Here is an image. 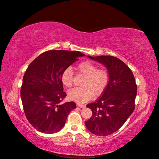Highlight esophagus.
Listing matches in <instances>:
<instances>
[{
    "label": "esophagus",
    "instance_id": "1",
    "mask_svg": "<svg viewBox=\"0 0 159 159\" xmlns=\"http://www.w3.org/2000/svg\"><path fill=\"white\" fill-rule=\"evenodd\" d=\"M78 107H80V108H82V109H83V108L85 107V105H83V104H78Z\"/></svg>",
    "mask_w": 159,
    "mask_h": 159
}]
</instances>
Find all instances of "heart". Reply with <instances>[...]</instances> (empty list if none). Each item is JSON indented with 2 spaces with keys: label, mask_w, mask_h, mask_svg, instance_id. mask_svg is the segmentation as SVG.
Listing matches in <instances>:
<instances>
[{
  "label": "heart",
  "mask_w": 159,
  "mask_h": 159,
  "mask_svg": "<svg viewBox=\"0 0 159 159\" xmlns=\"http://www.w3.org/2000/svg\"><path fill=\"white\" fill-rule=\"evenodd\" d=\"M79 72L85 76L81 88H74L67 92L68 98L78 103H84L95 95L100 96L105 91L109 82V74L105 69H98V66L89 61L80 62L77 66ZM61 80L64 86L70 87L73 84V72L70 67L64 70Z\"/></svg>",
  "instance_id": "b5f03b06"
}]
</instances>
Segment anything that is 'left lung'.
Segmentation results:
<instances>
[{
	"label": "left lung",
	"mask_w": 159,
	"mask_h": 159,
	"mask_svg": "<svg viewBox=\"0 0 159 159\" xmlns=\"http://www.w3.org/2000/svg\"><path fill=\"white\" fill-rule=\"evenodd\" d=\"M107 67L109 82L96 102L88 104L92 116L85 121L91 133L107 136L122 126L134 110L137 85L131 70L122 61L113 56H88Z\"/></svg>",
	"instance_id": "1"
}]
</instances>
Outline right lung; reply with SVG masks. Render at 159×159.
<instances>
[{"mask_svg":"<svg viewBox=\"0 0 159 159\" xmlns=\"http://www.w3.org/2000/svg\"><path fill=\"white\" fill-rule=\"evenodd\" d=\"M85 56L79 51L48 50L30 63L20 90L24 111L28 121L43 133L59 131L66 124L75 102L61 103L66 96L61 75L63 71Z\"/></svg>","mask_w":159,"mask_h":159,"instance_id":"right-lung-1","label":"right lung"}]
</instances>
